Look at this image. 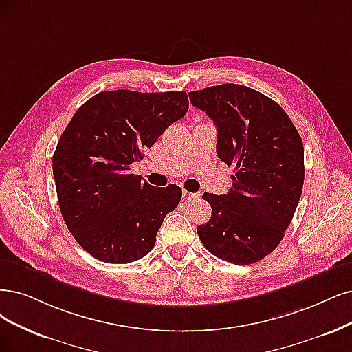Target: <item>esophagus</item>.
Here are the masks:
<instances>
[{"instance_id": "esophagus-1", "label": "esophagus", "mask_w": 352, "mask_h": 352, "mask_svg": "<svg viewBox=\"0 0 352 352\" xmlns=\"http://www.w3.org/2000/svg\"><path fill=\"white\" fill-rule=\"evenodd\" d=\"M200 196H201V192H190V191H187V190L183 191V199H184V200H196V199H199Z\"/></svg>"}]
</instances>
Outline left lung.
Returning <instances> with one entry per match:
<instances>
[{"instance_id": "1", "label": "left lung", "mask_w": 352, "mask_h": 352, "mask_svg": "<svg viewBox=\"0 0 352 352\" xmlns=\"http://www.w3.org/2000/svg\"><path fill=\"white\" fill-rule=\"evenodd\" d=\"M188 96L217 127L219 158L235 166L228 194H203L212 217L197 228L200 241L228 263H258L277 248L300 200L302 138L274 100L250 87L222 84Z\"/></svg>"}]
</instances>
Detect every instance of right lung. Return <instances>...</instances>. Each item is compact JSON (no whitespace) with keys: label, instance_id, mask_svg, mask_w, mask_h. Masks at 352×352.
<instances>
[{"label":"right lung","instance_id":"1","mask_svg":"<svg viewBox=\"0 0 352 352\" xmlns=\"http://www.w3.org/2000/svg\"><path fill=\"white\" fill-rule=\"evenodd\" d=\"M187 110L184 91L129 89L102 91L76 110L52 168L62 217L89 255L127 264L151 252L183 191L175 184L155 188L130 174V165Z\"/></svg>","mask_w":352,"mask_h":352}]
</instances>
